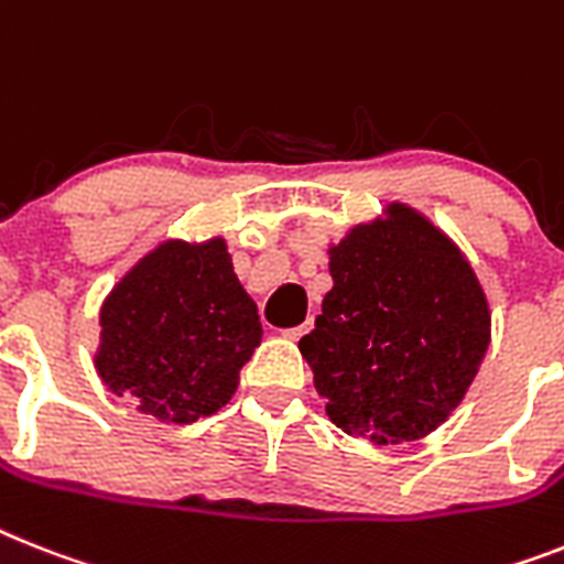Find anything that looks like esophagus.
Here are the masks:
<instances>
[{
	"label": "esophagus",
	"mask_w": 564,
	"mask_h": 564,
	"mask_svg": "<svg viewBox=\"0 0 564 564\" xmlns=\"http://www.w3.org/2000/svg\"><path fill=\"white\" fill-rule=\"evenodd\" d=\"M311 328H314V316H311V319H305L302 325H296V328H291V332H285V337L288 339H300V337H305Z\"/></svg>",
	"instance_id": "1"
}]
</instances>
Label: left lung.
I'll list each match as a JSON object with an SVG mask.
<instances>
[{"instance_id":"8db88e82","label":"left lung","mask_w":564,"mask_h":564,"mask_svg":"<svg viewBox=\"0 0 564 564\" xmlns=\"http://www.w3.org/2000/svg\"><path fill=\"white\" fill-rule=\"evenodd\" d=\"M334 288L300 339L325 412L348 435H430L467 394L490 346L476 273L444 232L394 204L332 248Z\"/></svg>"}]
</instances>
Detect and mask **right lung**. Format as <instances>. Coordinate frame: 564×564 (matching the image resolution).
<instances>
[{"label": "right lung", "instance_id": "add662e5", "mask_svg": "<svg viewBox=\"0 0 564 564\" xmlns=\"http://www.w3.org/2000/svg\"><path fill=\"white\" fill-rule=\"evenodd\" d=\"M100 325L104 383L172 423L225 406L262 337L221 239L161 245L111 291Z\"/></svg>", "mask_w": 564, "mask_h": 564}]
</instances>
